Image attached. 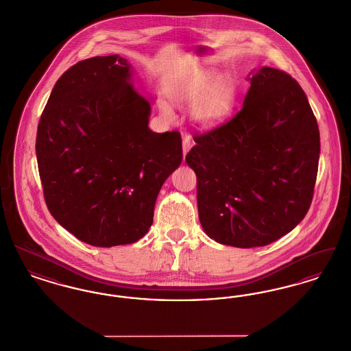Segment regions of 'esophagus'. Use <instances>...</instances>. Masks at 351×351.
Returning <instances> with one entry per match:
<instances>
[{
	"label": "esophagus",
	"mask_w": 351,
	"mask_h": 351,
	"mask_svg": "<svg viewBox=\"0 0 351 351\" xmlns=\"http://www.w3.org/2000/svg\"><path fill=\"white\" fill-rule=\"evenodd\" d=\"M193 146V141H192V138L189 136V135H185L183 139V154L184 156L186 155V152L191 150V147Z\"/></svg>",
	"instance_id": "1"
}]
</instances>
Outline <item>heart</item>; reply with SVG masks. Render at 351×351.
Instances as JSON below:
<instances>
[{"label":"heart","instance_id":"heart-1","mask_svg":"<svg viewBox=\"0 0 351 351\" xmlns=\"http://www.w3.org/2000/svg\"><path fill=\"white\" fill-rule=\"evenodd\" d=\"M235 86L229 76L215 71H201L180 88L176 99L184 105L195 106V119L202 128H215L230 113ZM162 112L169 114L166 105Z\"/></svg>","mask_w":351,"mask_h":351}]
</instances>
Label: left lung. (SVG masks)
<instances>
[{"label": "left lung", "mask_w": 351, "mask_h": 351, "mask_svg": "<svg viewBox=\"0 0 351 351\" xmlns=\"http://www.w3.org/2000/svg\"><path fill=\"white\" fill-rule=\"evenodd\" d=\"M247 80L241 110L195 134L185 156L197 178L204 232L241 249L269 245L300 223L319 159L317 121L299 83L271 67L251 71Z\"/></svg>", "instance_id": "8db88e82"}]
</instances>
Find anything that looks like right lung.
<instances>
[{
  "instance_id": "obj_1",
  "label": "right lung",
  "mask_w": 351,
  "mask_h": 351,
  "mask_svg": "<svg viewBox=\"0 0 351 351\" xmlns=\"http://www.w3.org/2000/svg\"><path fill=\"white\" fill-rule=\"evenodd\" d=\"M150 112L119 55L76 63L51 92L35 143L45 200L88 245L145 237L162 185L182 163L180 133L151 132Z\"/></svg>"
}]
</instances>
